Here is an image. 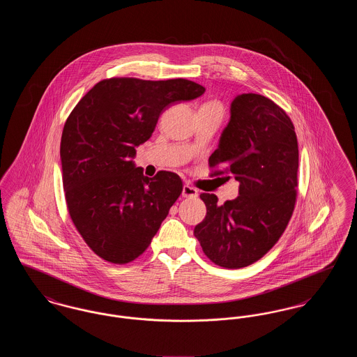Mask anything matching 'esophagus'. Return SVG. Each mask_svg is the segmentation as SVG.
Listing matches in <instances>:
<instances>
[{
    "instance_id": "1",
    "label": "esophagus",
    "mask_w": 357,
    "mask_h": 357,
    "mask_svg": "<svg viewBox=\"0 0 357 357\" xmlns=\"http://www.w3.org/2000/svg\"><path fill=\"white\" fill-rule=\"evenodd\" d=\"M197 195H198V190L192 186H190V185H185L183 188H182V197L183 198H194Z\"/></svg>"
}]
</instances>
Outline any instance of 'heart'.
<instances>
[{
    "mask_svg": "<svg viewBox=\"0 0 357 357\" xmlns=\"http://www.w3.org/2000/svg\"><path fill=\"white\" fill-rule=\"evenodd\" d=\"M204 105H217V107H221L218 102H207V104H204Z\"/></svg>",
    "mask_w": 357,
    "mask_h": 357,
    "instance_id": "b5f03b06",
    "label": "heart"
}]
</instances>
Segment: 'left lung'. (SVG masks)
Masks as SVG:
<instances>
[{
	"mask_svg": "<svg viewBox=\"0 0 357 357\" xmlns=\"http://www.w3.org/2000/svg\"><path fill=\"white\" fill-rule=\"evenodd\" d=\"M208 166L211 176L238 181L239 195L222 204L202 192L207 213L194 236L215 265L249 266L277 243L294 210L298 144L291 120L262 95H238Z\"/></svg>",
	"mask_w": 357,
	"mask_h": 357,
	"instance_id": "obj_1",
	"label": "left lung"
}]
</instances>
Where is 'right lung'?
<instances>
[{
  "mask_svg": "<svg viewBox=\"0 0 357 357\" xmlns=\"http://www.w3.org/2000/svg\"><path fill=\"white\" fill-rule=\"evenodd\" d=\"M204 92L186 79L112 77L89 89L69 114L60 143L66 201L95 255L121 265L150 246L183 183L171 171L144 176L131 159L170 104Z\"/></svg>",
  "mask_w": 357,
  "mask_h": 357,
  "instance_id": "1",
  "label": "right lung"
}]
</instances>
